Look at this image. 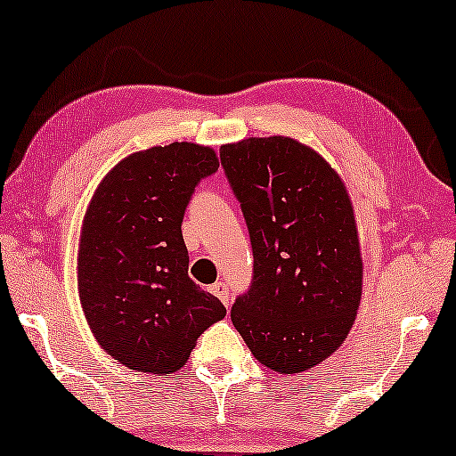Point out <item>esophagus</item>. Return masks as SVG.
Instances as JSON below:
<instances>
[{"label": "esophagus", "instance_id": "34e87169", "mask_svg": "<svg viewBox=\"0 0 456 456\" xmlns=\"http://www.w3.org/2000/svg\"><path fill=\"white\" fill-rule=\"evenodd\" d=\"M210 291H213L216 297H219L223 304L229 307V285L227 283H223V281H219V283H215L213 287H210Z\"/></svg>", "mask_w": 456, "mask_h": 456}]
</instances>
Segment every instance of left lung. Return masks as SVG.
<instances>
[{
  "label": "left lung",
  "mask_w": 456,
  "mask_h": 456,
  "mask_svg": "<svg viewBox=\"0 0 456 456\" xmlns=\"http://www.w3.org/2000/svg\"><path fill=\"white\" fill-rule=\"evenodd\" d=\"M254 254L231 320L254 357L299 374L341 347L357 316L363 265L354 207L338 173L287 136L221 146Z\"/></svg>",
  "instance_id": "8db88e82"
}]
</instances>
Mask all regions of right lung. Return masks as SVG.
Masks as SVG:
<instances>
[{
	"mask_svg": "<svg viewBox=\"0 0 456 456\" xmlns=\"http://www.w3.org/2000/svg\"><path fill=\"white\" fill-rule=\"evenodd\" d=\"M219 169L210 146L134 152L102 177L78 249V293L94 338L126 368L169 374L225 305L188 277L182 221L200 179Z\"/></svg>",
	"mask_w": 456,
	"mask_h": 456,
	"instance_id": "1",
	"label": "right lung"
}]
</instances>
